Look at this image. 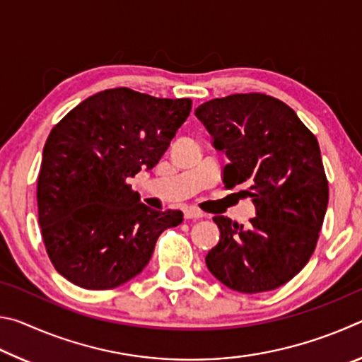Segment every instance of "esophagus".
<instances>
[{"label":"esophagus","instance_id":"esophagus-1","mask_svg":"<svg viewBox=\"0 0 362 362\" xmlns=\"http://www.w3.org/2000/svg\"><path fill=\"white\" fill-rule=\"evenodd\" d=\"M201 217H203V212H201V211L193 209V207H188V209H185V218H187V220L201 218Z\"/></svg>","mask_w":362,"mask_h":362}]
</instances>
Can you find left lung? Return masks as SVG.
<instances>
[{
  "mask_svg": "<svg viewBox=\"0 0 362 362\" xmlns=\"http://www.w3.org/2000/svg\"><path fill=\"white\" fill-rule=\"evenodd\" d=\"M228 158L223 183L241 185L255 206L249 225L216 216L220 240L206 265L233 291L278 289L316 247L329 187L317 140L291 107L265 94H233L194 110Z\"/></svg>",
  "mask_w": 362,
  "mask_h": 362,
  "instance_id": "1",
  "label": "left lung"
}]
</instances>
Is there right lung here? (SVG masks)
I'll return each instance as SVG.
<instances>
[{
  "label": "right lung",
  "instance_id": "obj_1",
  "mask_svg": "<svg viewBox=\"0 0 362 362\" xmlns=\"http://www.w3.org/2000/svg\"><path fill=\"white\" fill-rule=\"evenodd\" d=\"M192 112L189 99L127 88L83 100L49 134L38 175L42 241L57 272L83 289H113L142 273L182 211L140 203L127 179L159 163Z\"/></svg>",
  "mask_w": 362,
  "mask_h": 362
}]
</instances>
